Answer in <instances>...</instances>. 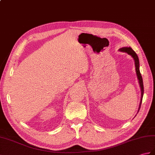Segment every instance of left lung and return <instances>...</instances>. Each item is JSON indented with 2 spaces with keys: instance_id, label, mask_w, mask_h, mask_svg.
Wrapping results in <instances>:
<instances>
[{
  "instance_id": "left-lung-1",
  "label": "left lung",
  "mask_w": 155,
  "mask_h": 155,
  "mask_svg": "<svg viewBox=\"0 0 155 155\" xmlns=\"http://www.w3.org/2000/svg\"><path fill=\"white\" fill-rule=\"evenodd\" d=\"M119 51L121 52H125L127 53L128 55H131L133 59H134L135 61V71H136V74L137 77L138 79V82H139V84L140 86V88H141V100H140V103H139V109H138V112L140 110V107H141V105L142 103V100H143V93H144V87H143V78L141 77V73H140L139 71V57L137 55L136 53L130 47H124V48H121L120 49H119Z\"/></svg>"
}]
</instances>
